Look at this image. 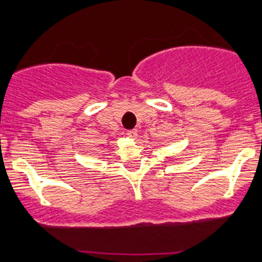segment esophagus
<instances>
[{
	"label": "esophagus",
	"instance_id": "obj_1",
	"mask_svg": "<svg viewBox=\"0 0 262 262\" xmlns=\"http://www.w3.org/2000/svg\"><path fill=\"white\" fill-rule=\"evenodd\" d=\"M126 136H128L129 138H132V139H137L138 130H137V129H132V130H128V132H126Z\"/></svg>",
	"mask_w": 262,
	"mask_h": 262
}]
</instances>
